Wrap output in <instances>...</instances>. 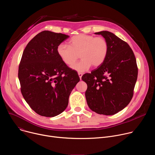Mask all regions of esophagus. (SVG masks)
Listing matches in <instances>:
<instances>
[{
  "instance_id": "34e87169",
  "label": "esophagus",
  "mask_w": 155,
  "mask_h": 155,
  "mask_svg": "<svg viewBox=\"0 0 155 155\" xmlns=\"http://www.w3.org/2000/svg\"><path fill=\"white\" fill-rule=\"evenodd\" d=\"M78 76H79V77H80V80H81V77H82V75H83V74H82V73H80V72H78Z\"/></svg>"
}]
</instances>
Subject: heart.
Masks as SVG:
<instances>
[{
	"label": "heart",
	"instance_id": "heart-1",
	"mask_svg": "<svg viewBox=\"0 0 155 155\" xmlns=\"http://www.w3.org/2000/svg\"><path fill=\"white\" fill-rule=\"evenodd\" d=\"M56 51L61 61L68 66L73 65L79 55L81 60L72 68L83 72L91 65L97 68L103 64L107 56L108 44L102 37L80 34L69 40V45L62 43L59 44Z\"/></svg>",
	"mask_w": 155,
	"mask_h": 155
}]
</instances>
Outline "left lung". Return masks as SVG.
Here are the masks:
<instances>
[{
  "label": "left lung",
  "instance_id": "left-lung-1",
  "mask_svg": "<svg viewBox=\"0 0 155 155\" xmlns=\"http://www.w3.org/2000/svg\"><path fill=\"white\" fill-rule=\"evenodd\" d=\"M108 44L103 64L81 79L87 85L85 96L93 112L105 115H114L130 102L137 79L135 55L128 44L108 31L96 32Z\"/></svg>",
  "mask_w": 155,
  "mask_h": 155
}]
</instances>
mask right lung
Masks as SVG:
<instances>
[{"label": "right lung", "mask_w": 155, "mask_h": 155, "mask_svg": "<svg viewBox=\"0 0 155 155\" xmlns=\"http://www.w3.org/2000/svg\"><path fill=\"white\" fill-rule=\"evenodd\" d=\"M69 37L42 31L28 43L22 55L18 69L21 92L30 107L41 116L53 117L61 114L80 81L76 71L57 53L58 45Z\"/></svg>", "instance_id": "add662e5"}]
</instances>
